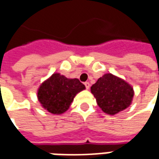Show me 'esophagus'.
I'll list each match as a JSON object with an SVG mask.
<instances>
[{
    "label": "esophagus",
    "mask_w": 159,
    "mask_h": 159,
    "mask_svg": "<svg viewBox=\"0 0 159 159\" xmlns=\"http://www.w3.org/2000/svg\"><path fill=\"white\" fill-rule=\"evenodd\" d=\"M84 85H85V87H86L87 89H89V87H90V83H89L86 82V83H84Z\"/></svg>",
    "instance_id": "esophagus-1"
}]
</instances>
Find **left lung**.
I'll use <instances>...</instances> for the list:
<instances>
[{
    "mask_svg": "<svg viewBox=\"0 0 159 159\" xmlns=\"http://www.w3.org/2000/svg\"><path fill=\"white\" fill-rule=\"evenodd\" d=\"M91 93L105 113L115 115L130 106L133 88L124 80L111 73L105 74L91 87Z\"/></svg>",
    "mask_w": 159,
    "mask_h": 159,
    "instance_id": "left-lung-1",
    "label": "left lung"
}]
</instances>
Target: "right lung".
<instances>
[{
	"mask_svg": "<svg viewBox=\"0 0 159 159\" xmlns=\"http://www.w3.org/2000/svg\"><path fill=\"white\" fill-rule=\"evenodd\" d=\"M85 89L77 78L69 79L54 73L41 84L37 98L42 107L52 114H62L69 109L76 93Z\"/></svg>",
	"mask_w": 159,
	"mask_h": 159,
	"instance_id": "right-lung-1",
	"label": "right lung"
}]
</instances>
